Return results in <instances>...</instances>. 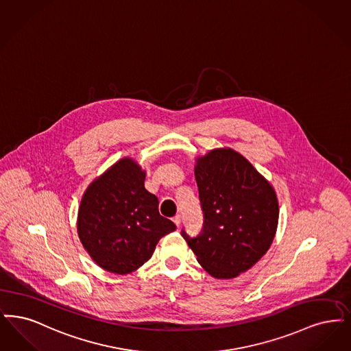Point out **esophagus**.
<instances>
[{
  "label": "esophagus",
  "instance_id": "1",
  "mask_svg": "<svg viewBox=\"0 0 351 351\" xmlns=\"http://www.w3.org/2000/svg\"><path fill=\"white\" fill-rule=\"evenodd\" d=\"M173 221H174V224H176L177 227H180V224H181V216H180V215H176V216L173 217Z\"/></svg>",
  "mask_w": 351,
  "mask_h": 351
}]
</instances>
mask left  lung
<instances>
[{"label":"left lung","instance_id":"obj_1","mask_svg":"<svg viewBox=\"0 0 351 351\" xmlns=\"http://www.w3.org/2000/svg\"><path fill=\"white\" fill-rule=\"evenodd\" d=\"M195 180L204 223L197 237L182 230L183 239L214 278L247 271L274 240L279 206L273 186L230 148L198 157Z\"/></svg>","mask_w":351,"mask_h":351}]
</instances>
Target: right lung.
<instances>
[{
	"label": "right lung",
	"instance_id": "right-lung-1",
	"mask_svg": "<svg viewBox=\"0 0 351 351\" xmlns=\"http://www.w3.org/2000/svg\"><path fill=\"white\" fill-rule=\"evenodd\" d=\"M145 171L124 157L95 178L81 199L77 232L93 261L114 274L137 270L152 257L161 237L177 228L158 213L145 187Z\"/></svg>",
	"mask_w": 351,
	"mask_h": 351
}]
</instances>
